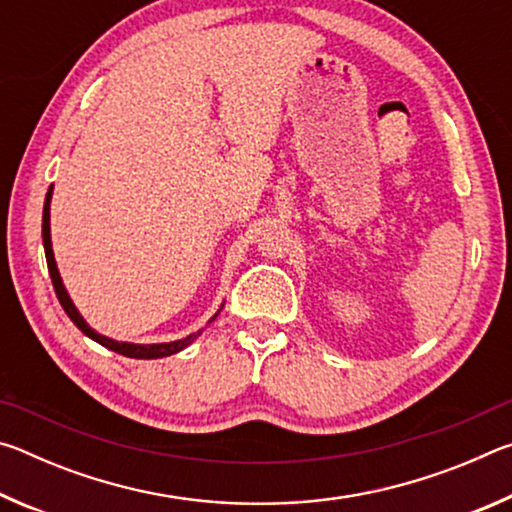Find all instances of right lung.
<instances>
[{
	"label": "right lung",
	"mask_w": 512,
	"mask_h": 512,
	"mask_svg": "<svg viewBox=\"0 0 512 512\" xmlns=\"http://www.w3.org/2000/svg\"><path fill=\"white\" fill-rule=\"evenodd\" d=\"M51 194H54V185L49 187L47 198H45V207H42V244H45V255H47V266H49V275H51V282H54V289H56V296L58 302L63 305L65 314L72 318V323L81 329L85 336H90L92 341L101 343L103 348H108L117 354H124V357H131V359H160V357H169V354H176L180 350H185L189 343H194L198 336L203 334V329H198V332L185 336V339L180 341H171V343H149V345H142V343H124V341H115V339H108V336H103L99 332H94V329L85 323V318L79 314V309L74 307L72 298H69V293L65 289L63 280H60V273H58V266H56V259H54V248H51V228H49V203H51ZM221 311V309H219ZM219 311L207 320V323H212V320L219 316Z\"/></svg>",
	"instance_id": "1"
}]
</instances>
